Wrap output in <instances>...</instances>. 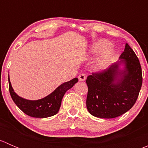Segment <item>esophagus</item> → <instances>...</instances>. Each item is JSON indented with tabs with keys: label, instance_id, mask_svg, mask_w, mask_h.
Segmentation results:
<instances>
[{
	"label": "esophagus",
	"instance_id": "1",
	"mask_svg": "<svg viewBox=\"0 0 148 148\" xmlns=\"http://www.w3.org/2000/svg\"><path fill=\"white\" fill-rule=\"evenodd\" d=\"M79 81H82V82H84L85 81V79H86V76H85L84 74H81L79 76Z\"/></svg>",
	"mask_w": 148,
	"mask_h": 148
}]
</instances>
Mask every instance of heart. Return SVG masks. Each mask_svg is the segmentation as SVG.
I'll use <instances>...</instances> for the list:
<instances>
[{"mask_svg":"<svg viewBox=\"0 0 148 148\" xmlns=\"http://www.w3.org/2000/svg\"><path fill=\"white\" fill-rule=\"evenodd\" d=\"M111 44L105 39L97 41L89 49V53L92 55H97L103 53L97 58L93 64V69L95 71H103L107 69L111 64L115 54V51L110 48Z\"/></svg>","mask_w":148,"mask_h":148,"instance_id":"b5f03b06","label":"heart"}]
</instances>
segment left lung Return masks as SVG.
<instances>
[{"mask_svg":"<svg viewBox=\"0 0 148 148\" xmlns=\"http://www.w3.org/2000/svg\"><path fill=\"white\" fill-rule=\"evenodd\" d=\"M86 83L89 112L99 118L119 117L133 107L141 89L143 77L138 58L126 44L118 62L102 72L89 76Z\"/></svg>","mask_w":148,"mask_h":148,"instance_id":"1","label":"left lung"}]
</instances>
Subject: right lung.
<instances>
[{
	"instance_id": "obj_1",
	"label": "right lung",
	"mask_w": 148,
	"mask_h": 148,
	"mask_svg": "<svg viewBox=\"0 0 148 148\" xmlns=\"http://www.w3.org/2000/svg\"><path fill=\"white\" fill-rule=\"evenodd\" d=\"M78 82L74 78L58 86L53 92L42 99L38 100H29L21 97L13 90L8 76L9 92L12 99L17 107L25 114L30 117L46 118L57 114L60 109L62 98L67 90L71 89Z\"/></svg>"
}]
</instances>
